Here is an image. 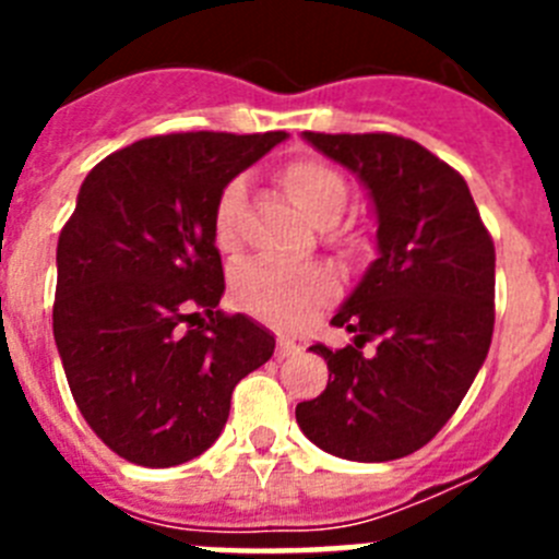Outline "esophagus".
I'll list each match as a JSON object with an SVG mask.
<instances>
[{
	"label": "esophagus",
	"mask_w": 559,
	"mask_h": 559,
	"mask_svg": "<svg viewBox=\"0 0 559 559\" xmlns=\"http://www.w3.org/2000/svg\"><path fill=\"white\" fill-rule=\"evenodd\" d=\"M290 353H296V344L290 338H276V349H274V355L280 360L283 358H288Z\"/></svg>",
	"instance_id": "1"
}]
</instances>
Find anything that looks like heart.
Returning <instances> with one entry per match:
<instances>
[{
  "instance_id": "heart-1",
  "label": "heart",
  "mask_w": 559,
  "mask_h": 559,
  "mask_svg": "<svg viewBox=\"0 0 559 559\" xmlns=\"http://www.w3.org/2000/svg\"><path fill=\"white\" fill-rule=\"evenodd\" d=\"M285 192L294 204L316 224H330L347 204V181L330 162L316 156L290 159L280 170ZM240 215H243V181L235 179L224 187L212 212V231L221 251L240 249ZM333 280L319 265H276L251 263L231 280V296L249 313L269 322L288 324L308 310L328 302Z\"/></svg>"
}]
</instances>
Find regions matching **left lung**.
Segmentation results:
<instances>
[{
	"instance_id": "8db88e82",
	"label": "left lung",
	"mask_w": 559,
	"mask_h": 559,
	"mask_svg": "<svg viewBox=\"0 0 559 559\" xmlns=\"http://www.w3.org/2000/svg\"><path fill=\"white\" fill-rule=\"evenodd\" d=\"M305 140L353 170L378 215V260L330 324L353 344L330 349V380L296 406L322 451L392 462L431 442L481 369L496 324V246L467 181L397 133H313ZM376 341V353L362 344Z\"/></svg>"
}]
</instances>
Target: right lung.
<instances>
[{
  "label": "right lung",
  "instance_id": "1",
  "mask_svg": "<svg viewBox=\"0 0 559 559\" xmlns=\"http://www.w3.org/2000/svg\"><path fill=\"white\" fill-rule=\"evenodd\" d=\"M285 136H151L81 185L58 237L52 333L83 419L117 456L142 467L201 456L224 431L237 383L274 355L269 330L218 310L212 212L237 173Z\"/></svg>",
  "mask_w": 559,
  "mask_h": 559
}]
</instances>
